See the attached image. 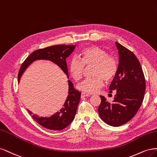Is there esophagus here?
<instances>
[{
  "label": "esophagus",
  "mask_w": 157,
  "mask_h": 157,
  "mask_svg": "<svg viewBox=\"0 0 157 157\" xmlns=\"http://www.w3.org/2000/svg\"><path fill=\"white\" fill-rule=\"evenodd\" d=\"M81 96H82V97H89V94L87 93H84V92H82V93H81Z\"/></svg>",
  "instance_id": "1"
}]
</instances>
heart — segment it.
Returning <instances> with one entry per match:
<instances>
[{
  "instance_id": "1",
  "label": "heart",
  "mask_w": 157,
  "mask_h": 157,
  "mask_svg": "<svg viewBox=\"0 0 157 157\" xmlns=\"http://www.w3.org/2000/svg\"><path fill=\"white\" fill-rule=\"evenodd\" d=\"M79 59L70 60L69 72L72 78L78 82L82 78L85 67H92L93 78L83 80L78 88L88 93H95L103 87L104 81L110 83L114 79L119 70L117 59L108 55L105 49L96 45L83 48L79 53Z\"/></svg>"
}]
</instances>
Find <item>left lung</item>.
<instances>
[{
  "label": "left lung",
  "instance_id": "1",
  "mask_svg": "<svg viewBox=\"0 0 157 157\" xmlns=\"http://www.w3.org/2000/svg\"><path fill=\"white\" fill-rule=\"evenodd\" d=\"M119 55L118 72L109 86V93L115 91L112 102L100 96L98 111L104 122L119 126L132 119L143 102L145 79L140 63L136 55L123 45L116 42Z\"/></svg>",
  "mask_w": 157,
  "mask_h": 157
}]
</instances>
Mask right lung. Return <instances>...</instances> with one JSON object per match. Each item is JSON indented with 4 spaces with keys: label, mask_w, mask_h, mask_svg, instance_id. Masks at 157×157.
Instances as JSON below:
<instances>
[{
    "label": "right lung",
    "mask_w": 157,
    "mask_h": 157,
    "mask_svg": "<svg viewBox=\"0 0 157 157\" xmlns=\"http://www.w3.org/2000/svg\"><path fill=\"white\" fill-rule=\"evenodd\" d=\"M74 49L75 45H74L60 44L35 50L29 55L20 67L18 73V82L28 66L37 59L49 60L57 64L68 78L66 59L73 52ZM68 95L63 108L59 112L55 113L50 117H39L38 115L33 114L27 109L34 120L43 127L52 130H63L71 123L76 113L81 93L74 89L73 83L70 81H68Z\"/></svg>",
    "instance_id": "right-lung-1"
}]
</instances>
